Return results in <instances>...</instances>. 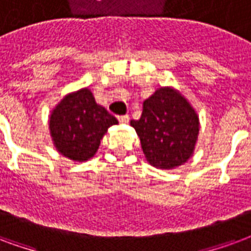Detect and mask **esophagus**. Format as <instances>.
I'll return each mask as SVG.
<instances>
[{
	"label": "esophagus",
	"instance_id": "34e87169",
	"mask_svg": "<svg viewBox=\"0 0 251 251\" xmlns=\"http://www.w3.org/2000/svg\"><path fill=\"white\" fill-rule=\"evenodd\" d=\"M119 122L120 123H128V120H129V116L128 115H122V116H119Z\"/></svg>",
	"mask_w": 251,
	"mask_h": 251
}]
</instances>
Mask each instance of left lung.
<instances>
[{"mask_svg": "<svg viewBox=\"0 0 251 251\" xmlns=\"http://www.w3.org/2000/svg\"><path fill=\"white\" fill-rule=\"evenodd\" d=\"M151 166L173 170L193 156L199 118L193 105L173 87L158 88L143 103L139 120H131Z\"/></svg>", "mask_w": 251, "mask_h": 251, "instance_id": "left-lung-1", "label": "left lung"}]
</instances>
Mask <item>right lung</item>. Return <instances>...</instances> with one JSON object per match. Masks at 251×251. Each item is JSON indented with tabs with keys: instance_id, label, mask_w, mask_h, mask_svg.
<instances>
[{
	"instance_id": "right-lung-1",
	"label": "right lung",
	"mask_w": 251,
	"mask_h": 251,
	"mask_svg": "<svg viewBox=\"0 0 251 251\" xmlns=\"http://www.w3.org/2000/svg\"><path fill=\"white\" fill-rule=\"evenodd\" d=\"M118 119L96 103L91 89L68 93L49 115V131L58 152L75 162L96 153L100 140Z\"/></svg>"
}]
</instances>
